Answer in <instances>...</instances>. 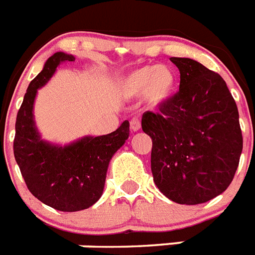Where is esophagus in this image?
<instances>
[{"label": "esophagus", "instance_id": "esophagus-1", "mask_svg": "<svg viewBox=\"0 0 255 255\" xmlns=\"http://www.w3.org/2000/svg\"><path fill=\"white\" fill-rule=\"evenodd\" d=\"M130 130H131V132L140 130V121H139L138 119H132V120L130 121Z\"/></svg>", "mask_w": 255, "mask_h": 255}]
</instances>
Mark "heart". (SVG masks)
<instances>
[{
    "label": "heart",
    "instance_id": "b5f03b06",
    "mask_svg": "<svg viewBox=\"0 0 255 255\" xmlns=\"http://www.w3.org/2000/svg\"><path fill=\"white\" fill-rule=\"evenodd\" d=\"M176 74L167 65H144L126 74L119 88L125 98L140 97L149 107L168 102L176 92Z\"/></svg>",
    "mask_w": 255,
    "mask_h": 255
}]
</instances>
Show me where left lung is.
Segmentation results:
<instances>
[{"instance_id": "1", "label": "left lung", "mask_w": 255, "mask_h": 255, "mask_svg": "<svg viewBox=\"0 0 255 255\" xmlns=\"http://www.w3.org/2000/svg\"><path fill=\"white\" fill-rule=\"evenodd\" d=\"M170 60L180 71L179 91L141 117L153 143V180L172 202L206 203L229 188L239 166L238 107L220 74L191 58Z\"/></svg>"}]
</instances>
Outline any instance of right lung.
I'll list each match as a JSON object with an SVG mask.
<instances>
[{
	"mask_svg": "<svg viewBox=\"0 0 255 255\" xmlns=\"http://www.w3.org/2000/svg\"><path fill=\"white\" fill-rule=\"evenodd\" d=\"M62 61L75 57L57 52L29 84L16 116L13 155L31 194L57 211L75 212L92 207L102 195L110 159L129 138V121L111 134L85 136L64 148L40 140L33 103L38 88L48 82Z\"/></svg>",
	"mask_w": 255,
	"mask_h": 255,
	"instance_id": "1",
	"label": "right lung"
}]
</instances>
